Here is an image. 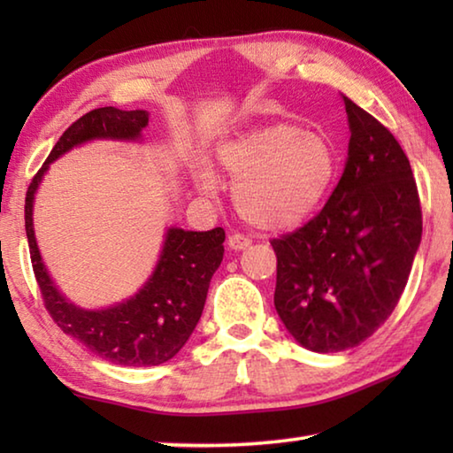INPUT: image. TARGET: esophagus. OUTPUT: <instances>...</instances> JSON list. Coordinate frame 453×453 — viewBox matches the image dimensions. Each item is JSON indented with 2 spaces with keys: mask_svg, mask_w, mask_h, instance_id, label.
<instances>
[{
  "mask_svg": "<svg viewBox=\"0 0 453 453\" xmlns=\"http://www.w3.org/2000/svg\"><path fill=\"white\" fill-rule=\"evenodd\" d=\"M227 245H229V250L242 251V250H245V248H250L251 240H250V237L242 235V234H232V235L227 237Z\"/></svg>",
  "mask_w": 453,
  "mask_h": 453,
  "instance_id": "34e87169",
  "label": "esophagus"
}]
</instances>
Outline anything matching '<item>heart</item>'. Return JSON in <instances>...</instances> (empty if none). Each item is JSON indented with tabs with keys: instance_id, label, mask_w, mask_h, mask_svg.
I'll list each match as a JSON object with an SVG mask.
<instances>
[{
	"instance_id": "1",
	"label": "heart",
	"mask_w": 453,
	"mask_h": 453,
	"mask_svg": "<svg viewBox=\"0 0 453 453\" xmlns=\"http://www.w3.org/2000/svg\"><path fill=\"white\" fill-rule=\"evenodd\" d=\"M219 165L235 181L234 203L257 229H286L311 218L335 186L340 157L324 132L294 121L262 126L219 148ZM197 183L211 194L216 180L199 170Z\"/></svg>"
}]
</instances>
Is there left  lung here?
<instances>
[{
    "instance_id": "obj_1",
    "label": "left lung",
    "mask_w": 453,
    "mask_h": 453,
    "mask_svg": "<svg viewBox=\"0 0 453 453\" xmlns=\"http://www.w3.org/2000/svg\"><path fill=\"white\" fill-rule=\"evenodd\" d=\"M348 162L316 218L272 240L273 303L297 343L334 354L392 316L421 242V208L402 145L349 97Z\"/></svg>"
}]
</instances>
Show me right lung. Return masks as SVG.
I'll use <instances>...</instances> for the list:
<instances>
[{
	"mask_svg": "<svg viewBox=\"0 0 453 453\" xmlns=\"http://www.w3.org/2000/svg\"><path fill=\"white\" fill-rule=\"evenodd\" d=\"M150 113L97 107L65 129L56 148L34 175L26 194V234L37 286L45 310L61 332L72 335L91 354L118 365L150 367L170 362L186 346L208 297L211 275L224 259V227L186 232L170 227L157 265L143 288L129 300L104 310H83L72 303L50 278L34 234V199L51 162L75 145L91 140H142Z\"/></svg>",
	"mask_w": 453,
	"mask_h": 453,
	"instance_id": "1",
	"label": "right lung"
}]
</instances>
